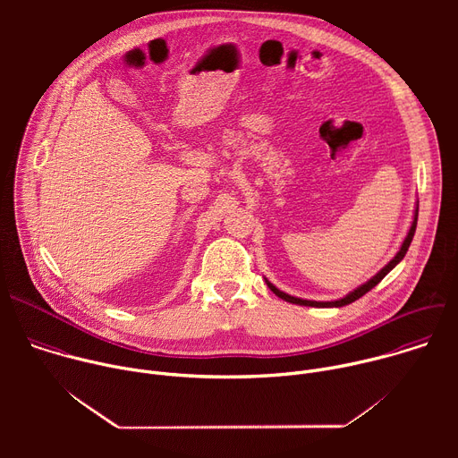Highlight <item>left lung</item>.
<instances>
[{
  "instance_id": "8db88e82",
  "label": "left lung",
  "mask_w": 458,
  "mask_h": 458,
  "mask_svg": "<svg viewBox=\"0 0 458 458\" xmlns=\"http://www.w3.org/2000/svg\"><path fill=\"white\" fill-rule=\"evenodd\" d=\"M417 217H419V207L415 208V216H413V223H411V226H410V232H408V235H406V239H404V242H403V246H401V250L397 251V255L389 260V263L377 274V276H373L368 283H364V284H360L357 290H353V292H350L346 297H343V299H337V301H324V302H318V301H306V299H299V297H292V295H288V293H284V292H281L279 288H276L268 279H267V284H268V288L277 295V297H281V299H284L286 302H292V304H301V306H315V308H341V306H346V304H350V302H353V301H357V299H360L364 293H368L371 288H375L391 270H394L401 260L404 259V255H406V251H408V248H410V244H411V241H413V235H415V228H417Z\"/></svg>"
}]
</instances>
